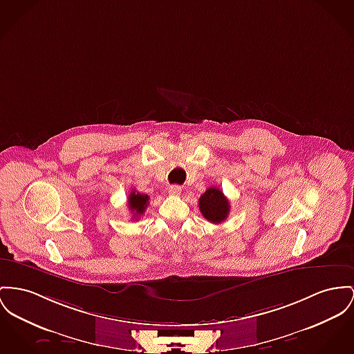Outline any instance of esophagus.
<instances>
[{"label":"esophagus","mask_w":354,"mask_h":354,"mask_svg":"<svg viewBox=\"0 0 354 354\" xmlns=\"http://www.w3.org/2000/svg\"><path fill=\"white\" fill-rule=\"evenodd\" d=\"M181 187L180 185H170L169 188H167V192H169V194H171V196H180V193H181Z\"/></svg>","instance_id":"esophagus-1"}]
</instances>
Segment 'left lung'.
I'll list each match as a JSON object with an SVG mask.
<instances>
[{
  "label": "left lung",
  "instance_id": "1",
  "mask_svg": "<svg viewBox=\"0 0 354 354\" xmlns=\"http://www.w3.org/2000/svg\"><path fill=\"white\" fill-rule=\"evenodd\" d=\"M198 208L208 221L213 224H220L228 217L230 201L220 189L212 187L201 194L198 200Z\"/></svg>",
  "mask_w": 354,
  "mask_h": 354
}]
</instances>
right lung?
<instances>
[{"label":"right lung","mask_w":354,"mask_h":354,"mask_svg":"<svg viewBox=\"0 0 354 354\" xmlns=\"http://www.w3.org/2000/svg\"><path fill=\"white\" fill-rule=\"evenodd\" d=\"M149 204V196L140 193L137 190H131V193L129 194V209L133 213V218H138L141 217L146 207Z\"/></svg>","instance_id":"add662e5"}]
</instances>
